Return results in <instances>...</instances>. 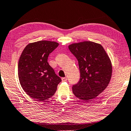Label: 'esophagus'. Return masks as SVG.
<instances>
[{"mask_svg":"<svg viewBox=\"0 0 131 131\" xmlns=\"http://www.w3.org/2000/svg\"><path fill=\"white\" fill-rule=\"evenodd\" d=\"M67 80H68V78H67L66 77L62 78V81H67Z\"/></svg>","mask_w":131,"mask_h":131,"instance_id":"34e87169","label":"esophagus"}]
</instances>
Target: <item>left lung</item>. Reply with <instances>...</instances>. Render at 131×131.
<instances>
[{"label": "left lung", "mask_w": 131, "mask_h": 131, "mask_svg": "<svg viewBox=\"0 0 131 131\" xmlns=\"http://www.w3.org/2000/svg\"><path fill=\"white\" fill-rule=\"evenodd\" d=\"M68 47L78 61L80 72V81L73 85L72 92L79 99L89 102L108 85L112 74L111 59L102 46L95 42L83 41Z\"/></svg>", "instance_id": "left-lung-1"}]
</instances>
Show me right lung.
<instances>
[{"label":"right lung","instance_id":"obj_1","mask_svg":"<svg viewBox=\"0 0 131 131\" xmlns=\"http://www.w3.org/2000/svg\"><path fill=\"white\" fill-rule=\"evenodd\" d=\"M54 41H39L27 45L18 62V74L22 89L39 102L52 96L61 79L47 62L48 57L57 46Z\"/></svg>","mask_w":131,"mask_h":131}]
</instances>
